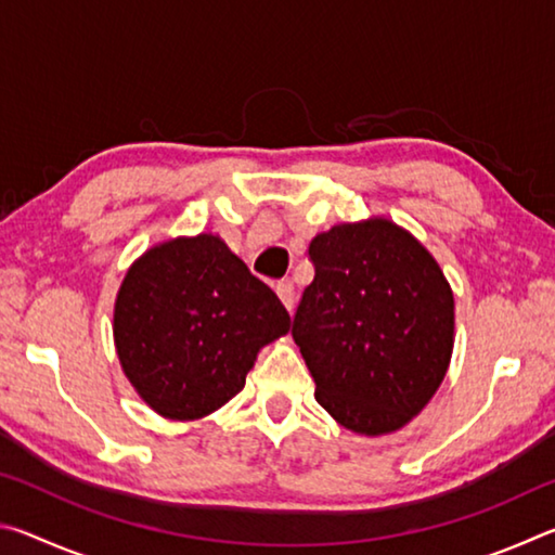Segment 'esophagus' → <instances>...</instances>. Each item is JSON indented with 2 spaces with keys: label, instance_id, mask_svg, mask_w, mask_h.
<instances>
[{
  "label": "esophagus",
  "instance_id": "obj_1",
  "mask_svg": "<svg viewBox=\"0 0 555 555\" xmlns=\"http://www.w3.org/2000/svg\"><path fill=\"white\" fill-rule=\"evenodd\" d=\"M276 294L281 298V304L286 306V311H294L296 296H294V286H291L288 281H281V284H276Z\"/></svg>",
  "mask_w": 555,
  "mask_h": 555
}]
</instances>
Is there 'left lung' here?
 <instances>
[{"mask_svg":"<svg viewBox=\"0 0 555 555\" xmlns=\"http://www.w3.org/2000/svg\"><path fill=\"white\" fill-rule=\"evenodd\" d=\"M315 276L294 315L315 401L360 436H387L434 399L455 343L443 269L387 218L335 224L308 247Z\"/></svg>","mask_w":555,"mask_h":555,"instance_id":"1","label":"left lung"}]
</instances>
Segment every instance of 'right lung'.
<instances>
[{
  "instance_id": "add662e5",
  "label": "right lung",
  "mask_w": 555,
  "mask_h": 555,
  "mask_svg": "<svg viewBox=\"0 0 555 555\" xmlns=\"http://www.w3.org/2000/svg\"><path fill=\"white\" fill-rule=\"evenodd\" d=\"M288 331L274 291L210 232L146 249L127 269L112 321L121 372L171 421L205 418L237 397L261 347Z\"/></svg>"
}]
</instances>
